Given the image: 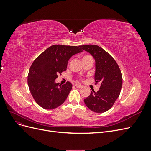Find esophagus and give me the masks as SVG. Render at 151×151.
I'll use <instances>...</instances> for the list:
<instances>
[{"label":"esophagus","instance_id":"34e87169","mask_svg":"<svg viewBox=\"0 0 151 151\" xmlns=\"http://www.w3.org/2000/svg\"><path fill=\"white\" fill-rule=\"evenodd\" d=\"M75 86L77 87V88H83V86L81 85V84H75Z\"/></svg>","mask_w":151,"mask_h":151}]
</instances>
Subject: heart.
<instances>
[{"mask_svg":"<svg viewBox=\"0 0 151 151\" xmlns=\"http://www.w3.org/2000/svg\"><path fill=\"white\" fill-rule=\"evenodd\" d=\"M89 57H90V56H88V55H85V56H84V57H83V59H84V58H86Z\"/></svg>","mask_w":151,"mask_h":151,"instance_id":"1","label":"heart"}]
</instances>
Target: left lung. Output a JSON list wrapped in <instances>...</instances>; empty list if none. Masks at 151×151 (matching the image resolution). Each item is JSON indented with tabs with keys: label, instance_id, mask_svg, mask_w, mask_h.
<instances>
[{
	"label": "left lung",
	"instance_id": "8db88e82",
	"mask_svg": "<svg viewBox=\"0 0 151 151\" xmlns=\"http://www.w3.org/2000/svg\"><path fill=\"white\" fill-rule=\"evenodd\" d=\"M80 48L94 57L96 62L94 79L96 83H101L97 92L92 89L89 96L84 99L85 104L94 112H106L120 96L122 86L121 70L115 59L98 45H86Z\"/></svg>",
	"mask_w": 151,
	"mask_h": 151
}]
</instances>
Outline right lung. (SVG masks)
Masks as SVG:
<instances>
[{
	"label": "right lung",
	"instance_id": "add662e5",
	"mask_svg": "<svg viewBox=\"0 0 151 151\" xmlns=\"http://www.w3.org/2000/svg\"><path fill=\"white\" fill-rule=\"evenodd\" d=\"M82 52L80 46L55 45L34 60L28 73V84L32 96L39 106L53 109L64 103L72 85L68 81L61 85L55 80L66 70L69 58Z\"/></svg>",
	"mask_w": 151,
	"mask_h": 151
}]
</instances>
